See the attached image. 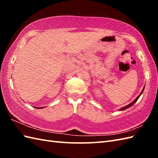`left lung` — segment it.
Here are the masks:
<instances>
[{
	"mask_svg": "<svg viewBox=\"0 0 158 158\" xmlns=\"http://www.w3.org/2000/svg\"><path fill=\"white\" fill-rule=\"evenodd\" d=\"M144 89H145V87H144V88H143V90H142V92H140V94H139L138 96H137V98H136L135 100H134V101H132V102L130 103L129 105H126V106H125L122 107V108H121V109H120L119 110H126V109H127L130 108V106H132L134 105V104H135V102L137 101V100H138V99L139 98V97L140 96V95H141L142 94H143V91H144Z\"/></svg>",
	"mask_w": 158,
	"mask_h": 158,
	"instance_id": "1",
	"label": "left lung"
}]
</instances>
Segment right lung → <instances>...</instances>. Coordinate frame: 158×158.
Segmentation results:
<instances>
[{"instance_id":"right-lung-1","label":"right lung","mask_w":158,"mask_h":158,"mask_svg":"<svg viewBox=\"0 0 158 158\" xmlns=\"http://www.w3.org/2000/svg\"><path fill=\"white\" fill-rule=\"evenodd\" d=\"M35 108H36V109H43V108H45V107H35Z\"/></svg>"}]
</instances>
